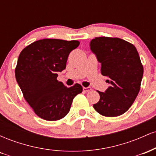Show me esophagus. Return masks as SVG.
Wrapping results in <instances>:
<instances>
[{"label": "esophagus", "mask_w": 156, "mask_h": 156, "mask_svg": "<svg viewBox=\"0 0 156 156\" xmlns=\"http://www.w3.org/2000/svg\"><path fill=\"white\" fill-rule=\"evenodd\" d=\"M83 90L84 91V92H89V91L92 90V88H91V87H83Z\"/></svg>", "instance_id": "obj_1"}]
</instances>
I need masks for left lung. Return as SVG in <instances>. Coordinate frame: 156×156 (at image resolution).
Here are the masks:
<instances>
[{
  "instance_id": "8db88e82",
  "label": "left lung",
  "mask_w": 156,
  "mask_h": 156,
  "mask_svg": "<svg viewBox=\"0 0 156 156\" xmlns=\"http://www.w3.org/2000/svg\"><path fill=\"white\" fill-rule=\"evenodd\" d=\"M90 48L101 63V74L111 84L105 92L98 91L100 101L93 105L108 117L120 116L133 103L140 90L143 65L133 44L117 37H95Z\"/></svg>"
}]
</instances>
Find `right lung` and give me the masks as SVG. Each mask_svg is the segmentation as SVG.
Masks as SVG:
<instances>
[{
	"label": "right lung",
	"instance_id": "obj_1",
	"mask_svg": "<svg viewBox=\"0 0 156 156\" xmlns=\"http://www.w3.org/2000/svg\"><path fill=\"white\" fill-rule=\"evenodd\" d=\"M77 40L43 39L26 46L20 53L15 77L23 97L38 117L48 121L62 119L69 112L81 85L67 87L57 80L66 68L68 55L78 47Z\"/></svg>",
	"mask_w": 156,
	"mask_h": 156
}]
</instances>
